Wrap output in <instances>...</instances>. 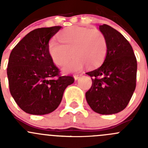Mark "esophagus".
<instances>
[{
	"instance_id": "1",
	"label": "esophagus",
	"mask_w": 148,
	"mask_h": 148,
	"mask_svg": "<svg viewBox=\"0 0 148 148\" xmlns=\"http://www.w3.org/2000/svg\"><path fill=\"white\" fill-rule=\"evenodd\" d=\"M80 77H81V75H75V76H74V78L75 80H78L79 79Z\"/></svg>"
}]
</instances>
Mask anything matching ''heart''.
I'll return each instance as SVG.
<instances>
[{"label": "heart", "mask_w": 148, "mask_h": 148, "mask_svg": "<svg viewBox=\"0 0 148 148\" xmlns=\"http://www.w3.org/2000/svg\"><path fill=\"white\" fill-rule=\"evenodd\" d=\"M59 39L50 40L48 51L52 62L63 66L69 61L70 53L74 58L62 69L64 73L79 72L88 65L90 68L100 66L107 52L105 36L99 30L74 26L61 31Z\"/></svg>", "instance_id": "1"}]
</instances>
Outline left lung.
I'll list each match as a JSON object with an SVG mask.
<instances>
[{
	"label": "left lung",
	"mask_w": 148,
	"mask_h": 148,
	"mask_svg": "<svg viewBox=\"0 0 148 148\" xmlns=\"http://www.w3.org/2000/svg\"><path fill=\"white\" fill-rule=\"evenodd\" d=\"M99 30L105 36L107 52L101 66L86 73L92 80L86 99L95 112L112 114L122 111L136 86L137 60L133 49L119 31L108 25Z\"/></svg>",
	"instance_id": "1"
}]
</instances>
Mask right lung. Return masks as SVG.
Wrapping results in <instances>:
<instances>
[{"instance_id": "add662e5", "label": "right lung", "mask_w": 148, "mask_h": 148, "mask_svg": "<svg viewBox=\"0 0 148 148\" xmlns=\"http://www.w3.org/2000/svg\"><path fill=\"white\" fill-rule=\"evenodd\" d=\"M62 28L31 31L10 54L7 68L10 92L19 107L28 114L43 115L54 111L66 88L74 82L72 77H59V69L48 51L49 41Z\"/></svg>"}]
</instances>
